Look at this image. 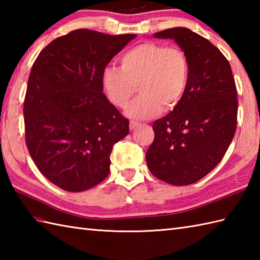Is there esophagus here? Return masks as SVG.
<instances>
[{"label":"esophagus","instance_id":"esophagus-1","mask_svg":"<svg viewBox=\"0 0 260 260\" xmlns=\"http://www.w3.org/2000/svg\"><path fill=\"white\" fill-rule=\"evenodd\" d=\"M140 125V123L139 121H135V120H131V123H129V129H134L135 127H137Z\"/></svg>","mask_w":260,"mask_h":260}]
</instances>
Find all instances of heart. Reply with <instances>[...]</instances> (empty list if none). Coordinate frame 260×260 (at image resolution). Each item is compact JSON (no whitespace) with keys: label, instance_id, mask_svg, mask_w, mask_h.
Here are the masks:
<instances>
[{"label":"heart","instance_id":"heart-1","mask_svg":"<svg viewBox=\"0 0 260 260\" xmlns=\"http://www.w3.org/2000/svg\"><path fill=\"white\" fill-rule=\"evenodd\" d=\"M120 69L107 67L102 85L110 101L126 108L137 91L142 95L127 109L131 118L147 119L164 109H173L189 85L190 64L178 47L145 41L129 48L119 58Z\"/></svg>","mask_w":260,"mask_h":260}]
</instances>
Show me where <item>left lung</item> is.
Segmentation results:
<instances>
[{
	"label": "left lung",
	"instance_id": "left-lung-1",
	"mask_svg": "<svg viewBox=\"0 0 260 260\" xmlns=\"http://www.w3.org/2000/svg\"><path fill=\"white\" fill-rule=\"evenodd\" d=\"M154 37L178 43L189 60L190 78L178 106L154 121L147 167L167 183L189 185L217 167L234 139L238 113L234 75L221 51L190 29L172 27Z\"/></svg>",
	"mask_w": 260,
	"mask_h": 260
}]
</instances>
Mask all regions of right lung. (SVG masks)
Listing matches in <instances>:
<instances>
[{
    "instance_id": "1",
    "label": "right lung",
    "mask_w": 260,
    "mask_h": 260,
    "mask_svg": "<svg viewBox=\"0 0 260 260\" xmlns=\"http://www.w3.org/2000/svg\"><path fill=\"white\" fill-rule=\"evenodd\" d=\"M135 37L74 30L49 43L32 66L25 143L40 172L62 190L81 192L106 179L113 146L128 134L129 120L104 95L102 74Z\"/></svg>"
}]
</instances>
